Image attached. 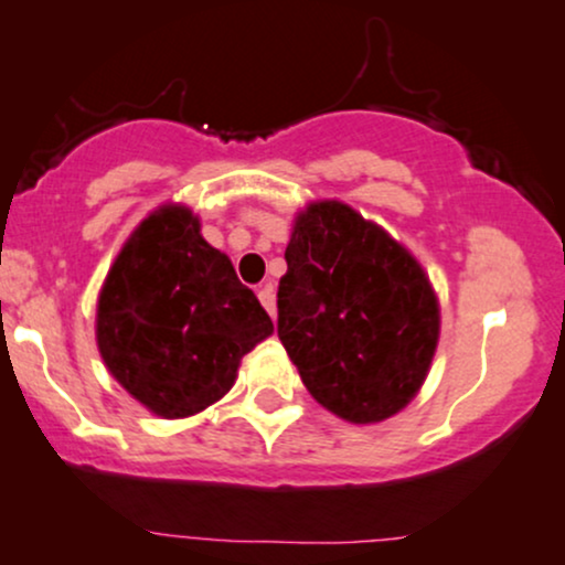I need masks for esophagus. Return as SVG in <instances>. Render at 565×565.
Returning a JSON list of instances; mask_svg holds the SVG:
<instances>
[{"label":"esophagus","instance_id":"1","mask_svg":"<svg viewBox=\"0 0 565 565\" xmlns=\"http://www.w3.org/2000/svg\"><path fill=\"white\" fill-rule=\"evenodd\" d=\"M257 298H259V302H263V306H265V311L270 313L273 319H276V292H273L270 284H263V287L257 289Z\"/></svg>","mask_w":565,"mask_h":565}]
</instances>
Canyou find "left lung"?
Wrapping results in <instances>:
<instances>
[{
  "instance_id": "obj_1",
  "label": "left lung",
  "mask_w": 565,
  "mask_h": 565,
  "mask_svg": "<svg viewBox=\"0 0 565 565\" xmlns=\"http://www.w3.org/2000/svg\"><path fill=\"white\" fill-rule=\"evenodd\" d=\"M278 281V338L306 390L349 423H382L423 387L438 302L417 259L343 203L295 222Z\"/></svg>"
}]
</instances>
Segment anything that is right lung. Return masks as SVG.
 <instances>
[{"label": "right lung", "instance_id": "add662e5", "mask_svg": "<svg viewBox=\"0 0 565 565\" xmlns=\"http://www.w3.org/2000/svg\"><path fill=\"white\" fill-rule=\"evenodd\" d=\"M273 332L235 267L200 235L189 207L146 218L113 263L99 295L105 365L142 406L192 417L235 384L243 354Z\"/></svg>", "mask_w": 565, "mask_h": 565}]
</instances>
